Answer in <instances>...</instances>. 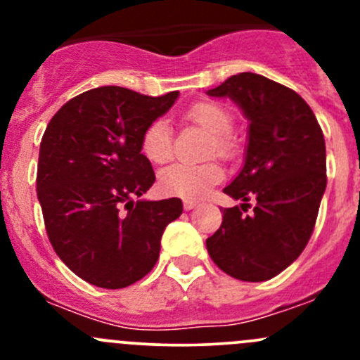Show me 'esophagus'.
Wrapping results in <instances>:
<instances>
[{"label":"esophagus","mask_w":360,"mask_h":360,"mask_svg":"<svg viewBox=\"0 0 360 360\" xmlns=\"http://www.w3.org/2000/svg\"><path fill=\"white\" fill-rule=\"evenodd\" d=\"M183 205H184V209L190 210V209H193V207H197V202H195V200H188V198H186V200L183 202Z\"/></svg>","instance_id":"34e87169"}]
</instances>
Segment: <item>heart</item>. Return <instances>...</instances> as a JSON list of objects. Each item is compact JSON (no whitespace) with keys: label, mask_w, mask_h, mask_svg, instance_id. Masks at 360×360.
<instances>
[{"label":"heart","mask_w":360,"mask_h":360,"mask_svg":"<svg viewBox=\"0 0 360 360\" xmlns=\"http://www.w3.org/2000/svg\"><path fill=\"white\" fill-rule=\"evenodd\" d=\"M184 118L212 134V141L209 144L210 153L230 157L233 144L228 134L233 130V116L226 108L214 101H198L184 111ZM141 151L151 163H165L172 158V130L167 120L155 118L144 127L141 134ZM223 176L224 172L221 165L214 162L198 163V165L174 163L160 172L158 188L165 195L198 200L205 197L210 188L223 179Z\"/></svg>","instance_id":"heart-1"}]
</instances>
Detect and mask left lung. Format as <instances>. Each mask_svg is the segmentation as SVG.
Listing matches in <instances>:
<instances>
[{"mask_svg":"<svg viewBox=\"0 0 360 360\" xmlns=\"http://www.w3.org/2000/svg\"><path fill=\"white\" fill-rule=\"evenodd\" d=\"M207 94L233 99L250 122L244 169L224 188L244 203L223 209L207 250L238 281H270L314 233L328 183L324 134L303 97L266 76L240 72ZM250 198L257 205L245 214Z\"/></svg>","mask_w":360,"mask_h":360,"instance_id":"1","label":"left lung"}]
</instances>
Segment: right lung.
Here are the masks:
<instances>
[{"mask_svg":"<svg viewBox=\"0 0 360 360\" xmlns=\"http://www.w3.org/2000/svg\"><path fill=\"white\" fill-rule=\"evenodd\" d=\"M179 92L151 97L123 86H99L69 99L39 144L36 191L57 256L89 284L122 289L151 271L181 198H134L155 183L141 153L144 127Z\"/></svg>","mask_w":360,"mask_h":360,"instance_id":"add662e5","label":"right lung"}]
</instances>
